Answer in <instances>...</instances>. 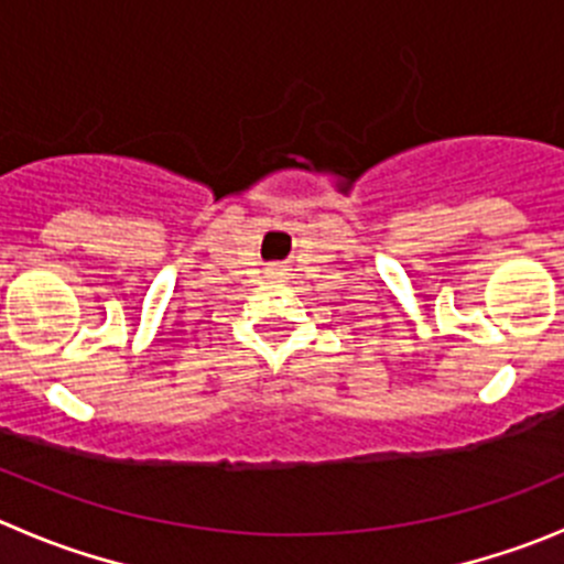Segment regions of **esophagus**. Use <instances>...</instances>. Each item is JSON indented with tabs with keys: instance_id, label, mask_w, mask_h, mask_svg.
Wrapping results in <instances>:
<instances>
[{
	"instance_id": "34e87169",
	"label": "esophagus",
	"mask_w": 564,
	"mask_h": 564,
	"mask_svg": "<svg viewBox=\"0 0 564 564\" xmlns=\"http://www.w3.org/2000/svg\"><path fill=\"white\" fill-rule=\"evenodd\" d=\"M278 270V267H272V272H275Z\"/></svg>"
}]
</instances>
